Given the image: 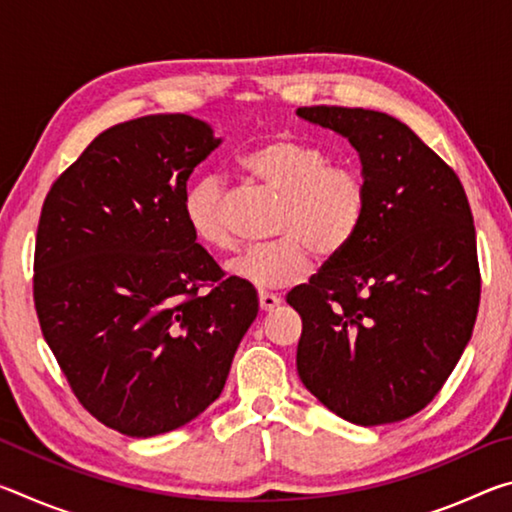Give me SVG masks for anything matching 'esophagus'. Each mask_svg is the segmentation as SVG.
<instances>
[{"instance_id":"esophagus-1","label":"esophagus","mask_w":512,"mask_h":512,"mask_svg":"<svg viewBox=\"0 0 512 512\" xmlns=\"http://www.w3.org/2000/svg\"><path fill=\"white\" fill-rule=\"evenodd\" d=\"M277 305H280V298L273 296V293H266V291L259 293V309L273 311Z\"/></svg>"}]
</instances>
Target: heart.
<instances>
[{
    "instance_id": "heart-1",
    "label": "heart",
    "mask_w": 512,
    "mask_h": 512,
    "mask_svg": "<svg viewBox=\"0 0 512 512\" xmlns=\"http://www.w3.org/2000/svg\"><path fill=\"white\" fill-rule=\"evenodd\" d=\"M239 167L268 192L282 198L273 244L232 259L228 273L257 289H284L305 280L314 255L323 262L341 257L366 223L368 180L357 167L334 164L316 144L277 135L239 158ZM183 216L192 237L207 250L235 246L221 178L203 176L187 187Z\"/></svg>"
}]
</instances>
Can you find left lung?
Listing matches in <instances>:
<instances>
[{"mask_svg":"<svg viewBox=\"0 0 512 512\" xmlns=\"http://www.w3.org/2000/svg\"><path fill=\"white\" fill-rule=\"evenodd\" d=\"M298 117L348 137L370 189L352 246L287 296L302 318L298 375L343 420L400 422L438 395L472 336L481 275L470 203L400 119L341 106Z\"/></svg>","mask_w":512,"mask_h":512,"instance_id":"obj_1","label":"left lung"}]
</instances>
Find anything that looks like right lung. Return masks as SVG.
Wrapping results in <instances>:
<instances>
[{
    "label": "right lung",
    "mask_w": 512,
    "mask_h": 512,
    "mask_svg": "<svg viewBox=\"0 0 512 512\" xmlns=\"http://www.w3.org/2000/svg\"><path fill=\"white\" fill-rule=\"evenodd\" d=\"M219 144L189 115L124 121L94 137L42 205V336L79 402L126 436L198 418L257 318V291L225 277L183 216L187 180Z\"/></svg>",
    "instance_id": "add662e5"
}]
</instances>
